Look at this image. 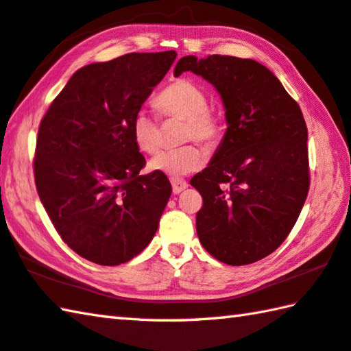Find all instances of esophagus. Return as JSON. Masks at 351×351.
<instances>
[{
    "mask_svg": "<svg viewBox=\"0 0 351 351\" xmlns=\"http://www.w3.org/2000/svg\"><path fill=\"white\" fill-rule=\"evenodd\" d=\"M171 184H173V193L174 194H180L182 191L188 188V183L182 180V178H173V180H171Z\"/></svg>",
    "mask_w": 351,
    "mask_h": 351,
    "instance_id": "34e87169",
    "label": "esophagus"
}]
</instances>
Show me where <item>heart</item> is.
I'll list each match as a JSON object with an SVG mask.
<instances>
[{
	"label": "heart",
	"instance_id": "b5f03b06",
	"mask_svg": "<svg viewBox=\"0 0 351 351\" xmlns=\"http://www.w3.org/2000/svg\"><path fill=\"white\" fill-rule=\"evenodd\" d=\"M156 108L165 116H177L186 121L183 141H200L215 145L221 137L223 125L209 111V97L200 85L188 79H177L165 87L154 101ZM131 137L136 147L147 154H154L160 148L158 121L147 110H138L131 121ZM208 160L206 149L197 143L165 149L151 158L149 169L173 178L188 176L202 169Z\"/></svg>",
	"mask_w": 351,
	"mask_h": 351
}]
</instances>
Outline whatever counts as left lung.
I'll return each instance as SVG.
<instances>
[{
    "label": "left lung",
    "instance_id": "1",
    "mask_svg": "<svg viewBox=\"0 0 351 351\" xmlns=\"http://www.w3.org/2000/svg\"><path fill=\"white\" fill-rule=\"evenodd\" d=\"M193 71L218 91L226 133L208 168L191 178L202 194L197 235L208 252L244 266L281 246L308 193L307 127L300 105L254 59L183 56L174 75Z\"/></svg>",
    "mask_w": 351,
    "mask_h": 351
}]
</instances>
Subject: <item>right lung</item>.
Instances as JSON below:
<instances>
[{
	"label": "right lung",
	"mask_w": 351,
	"mask_h": 351,
	"mask_svg": "<svg viewBox=\"0 0 351 351\" xmlns=\"http://www.w3.org/2000/svg\"><path fill=\"white\" fill-rule=\"evenodd\" d=\"M174 50L128 53L79 69L39 125L35 183L64 243L117 266L153 240L173 193L167 176H141L131 121L176 61Z\"/></svg>",
	"instance_id": "right-lung-1"
}]
</instances>
